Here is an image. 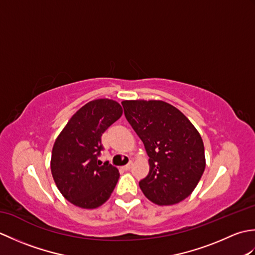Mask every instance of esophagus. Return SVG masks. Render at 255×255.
<instances>
[{
	"mask_svg": "<svg viewBox=\"0 0 255 255\" xmlns=\"http://www.w3.org/2000/svg\"><path fill=\"white\" fill-rule=\"evenodd\" d=\"M132 167V162H129L128 164H126L125 166H123V169L125 170V171H129Z\"/></svg>",
	"mask_w": 255,
	"mask_h": 255,
	"instance_id": "esophagus-1",
	"label": "esophagus"
}]
</instances>
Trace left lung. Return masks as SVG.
Instances as JSON below:
<instances>
[{
	"label": "left lung",
	"instance_id": "1",
	"mask_svg": "<svg viewBox=\"0 0 255 255\" xmlns=\"http://www.w3.org/2000/svg\"><path fill=\"white\" fill-rule=\"evenodd\" d=\"M125 116L144 144L149 174L139 182L144 196L163 206L182 202L202 177V137L187 117L162 101H124Z\"/></svg>",
	"mask_w": 255,
	"mask_h": 255
}]
</instances>
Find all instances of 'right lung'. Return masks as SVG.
I'll use <instances>...</instances> for the list:
<instances>
[{
    "label": "right lung",
    "mask_w": 255,
    "mask_h": 255,
    "mask_svg": "<svg viewBox=\"0 0 255 255\" xmlns=\"http://www.w3.org/2000/svg\"><path fill=\"white\" fill-rule=\"evenodd\" d=\"M117 102L92 101L74 114L53 144L51 173L59 191L81 208H96L110 198L118 182L115 166L99 160L102 134L121 118Z\"/></svg>",
    "instance_id": "1"
}]
</instances>
